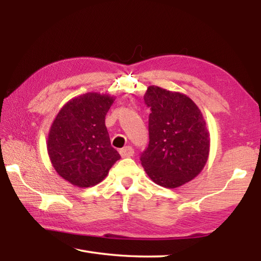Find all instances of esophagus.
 I'll return each instance as SVG.
<instances>
[{
	"mask_svg": "<svg viewBox=\"0 0 261 261\" xmlns=\"http://www.w3.org/2000/svg\"><path fill=\"white\" fill-rule=\"evenodd\" d=\"M134 153H135L134 148L130 147V146H126V147H124V148H122L121 150H120V154H121L122 158L131 157V156H134Z\"/></svg>",
	"mask_w": 261,
	"mask_h": 261,
	"instance_id": "esophagus-1",
	"label": "esophagus"
}]
</instances>
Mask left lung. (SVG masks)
<instances>
[{"mask_svg":"<svg viewBox=\"0 0 261 261\" xmlns=\"http://www.w3.org/2000/svg\"><path fill=\"white\" fill-rule=\"evenodd\" d=\"M145 102L149 115V145L141 165L150 179L176 188L201 173L210 154V132L201 110L192 98L151 85Z\"/></svg>","mask_w":261,"mask_h":261,"instance_id":"8db88e82","label":"left lung"}]
</instances>
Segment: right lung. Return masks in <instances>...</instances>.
Wrapping results in <instances>:
<instances>
[{"instance_id": "add662e5", "label": "right lung", "mask_w": 261, "mask_h": 261, "mask_svg": "<svg viewBox=\"0 0 261 261\" xmlns=\"http://www.w3.org/2000/svg\"><path fill=\"white\" fill-rule=\"evenodd\" d=\"M115 97L88 92L64 104L49 129L47 150L57 174L74 186L102 181L120 159L111 146L105 115Z\"/></svg>"}]
</instances>
